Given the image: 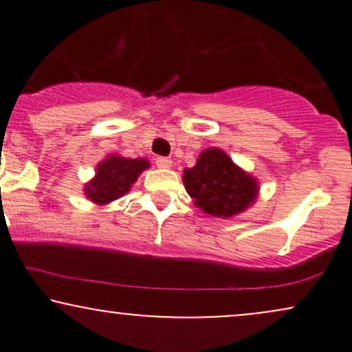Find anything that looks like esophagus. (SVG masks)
<instances>
[{
	"mask_svg": "<svg viewBox=\"0 0 352 352\" xmlns=\"http://www.w3.org/2000/svg\"><path fill=\"white\" fill-rule=\"evenodd\" d=\"M155 165L159 168H170L172 167V160L168 159V157H157Z\"/></svg>",
	"mask_w": 352,
	"mask_h": 352,
	"instance_id": "obj_1",
	"label": "esophagus"
}]
</instances>
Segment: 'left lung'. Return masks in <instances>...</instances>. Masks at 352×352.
<instances>
[{"label":"left lung","instance_id":"obj_1","mask_svg":"<svg viewBox=\"0 0 352 352\" xmlns=\"http://www.w3.org/2000/svg\"><path fill=\"white\" fill-rule=\"evenodd\" d=\"M184 185L193 204L212 217L230 218L256 200L258 184L220 148H207L192 168L184 170Z\"/></svg>","mask_w":352,"mask_h":352}]
</instances>
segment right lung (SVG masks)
<instances>
[{
    "label": "right lung",
    "instance_id": "right-lung-1",
    "mask_svg": "<svg viewBox=\"0 0 352 352\" xmlns=\"http://www.w3.org/2000/svg\"><path fill=\"white\" fill-rule=\"evenodd\" d=\"M147 159H125L111 155L104 159L96 168V177L86 184L84 193L91 201L106 205L109 201L120 199L132 187L137 177L148 168Z\"/></svg>",
    "mask_w": 352,
    "mask_h": 352
}]
</instances>
